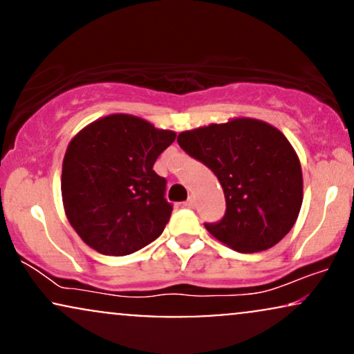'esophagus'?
Listing matches in <instances>:
<instances>
[{
	"label": "esophagus",
	"mask_w": 354,
	"mask_h": 354,
	"mask_svg": "<svg viewBox=\"0 0 354 354\" xmlns=\"http://www.w3.org/2000/svg\"><path fill=\"white\" fill-rule=\"evenodd\" d=\"M183 206H185V208H194V198L189 196L188 200L183 203Z\"/></svg>",
	"instance_id": "esophagus-1"
}]
</instances>
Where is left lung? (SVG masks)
<instances>
[{
    "label": "left lung",
    "instance_id": "1",
    "mask_svg": "<svg viewBox=\"0 0 354 354\" xmlns=\"http://www.w3.org/2000/svg\"><path fill=\"white\" fill-rule=\"evenodd\" d=\"M178 145L216 174L226 200L214 238L239 253L273 248L290 233L303 203L298 154L279 129L251 118L183 131Z\"/></svg>",
    "mask_w": 354,
    "mask_h": 354
}]
</instances>
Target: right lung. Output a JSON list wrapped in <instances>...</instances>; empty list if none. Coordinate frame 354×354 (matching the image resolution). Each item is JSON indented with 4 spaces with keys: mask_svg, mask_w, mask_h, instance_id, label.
I'll return each instance as SVG.
<instances>
[{
    "mask_svg": "<svg viewBox=\"0 0 354 354\" xmlns=\"http://www.w3.org/2000/svg\"><path fill=\"white\" fill-rule=\"evenodd\" d=\"M176 133L131 115H109L68 145L61 173L64 213L80 238L101 254L124 256L163 233L173 206L153 165Z\"/></svg>",
    "mask_w": 354,
    "mask_h": 354,
    "instance_id": "obj_1",
    "label": "right lung"
}]
</instances>
